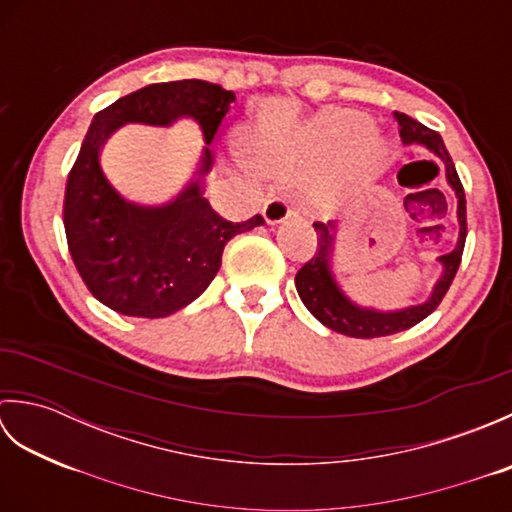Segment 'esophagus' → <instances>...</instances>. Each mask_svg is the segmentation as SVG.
<instances>
[{"label":"esophagus","mask_w":512,"mask_h":512,"mask_svg":"<svg viewBox=\"0 0 512 512\" xmlns=\"http://www.w3.org/2000/svg\"><path fill=\"white\" fill-rule=\"evenodd\" d=\"M262 215H264L266 224H279V222L288 220V217L292 215V206H290V202L284 200V198H270V200L264 204Z\"/></svg>","instance_id":"34e87169"}]
</instances>
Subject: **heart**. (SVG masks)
Here are the masks:
<instances>
[{
  "instance_id": "1",
  "label": "heart",
  "mask_w": 512,
  "mask_h": 512,
  "mask_svg": "<svg viewBox=\"0 0 512 512\" xmlns=\"http://www.w3.org/2000/svg\"><path fill=\"white\" fill-rule=\"evenodd\" d=\"M299 147L312 160L332 162L341 180L367 176L383 158V138L372 118L345 107H328L314 116L301 129Z\"/></svg>"
}]
</instances>
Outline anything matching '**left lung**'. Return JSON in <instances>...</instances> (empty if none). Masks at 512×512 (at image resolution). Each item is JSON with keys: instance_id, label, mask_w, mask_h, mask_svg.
I'll return each mask as SVG.
<instances>
[{"instance_id": "1", "label": "left lung", "mask_w": 512, "mask_h": 512, "mask_svg": "<svg viewBox=\"0 0 512 512\" xmlns=\"http://www.w3.org/2000/svg\"><path fill=\"white\" fill-rule=\"evenodd\" d=\"M394 118L400 125L402 143L424 147L429 154H433L442 162L444 176H447L449 187L455 193V200H458L460 235L458 244H455L451 253L438 257V262L442 266V277L438 279V284L433 286V292L427 301L402 310H376L358 306L356 301L345 295V290L341 288L339 281H336L332 270V244L336 226L334 222H314V231H317L319 239L317 253H314V257L306 266L299 268V273L295 277L297 292L303 306L312 312L314 319H319L325 328L345 336H354V339H376V336L396 334L413 328V325L420 323L422 319H427L429 314L440 306L444 295H447L451 281L455 273H458L462 262V250L466 239V198L458 171H455L449 151L444 147V140L438 132H433V129L413 121L407 114L394 112Z\"/></svg>"}]
</instances>
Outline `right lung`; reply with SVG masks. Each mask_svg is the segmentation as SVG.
Instances as JSON below:
<instances>
[{
	"label": "right lung",
	"mask_w": 512,
	"mask_h": 512,
	"mask_svg": "<svg viewBox=\"0 0 512 512\" xmlns=\"http://www.w3.org/2000/svg\"><path fill=\"white\" fill-rule=\"evenodd\" d=\"M233 101L222 85L184 79L147 85L94 116L65 187L63 226L72 262L103 306L125 317H169L209 288L228 239L264 224L262 215L224 220L202 191L213 167L209 145ZM180 117L203 129L201 178L162 205L123 199L100 169L104 140L129 122L168 126Z\"/></svg>",
	"instance_id": "right-lung-1"
}]
</instances>
